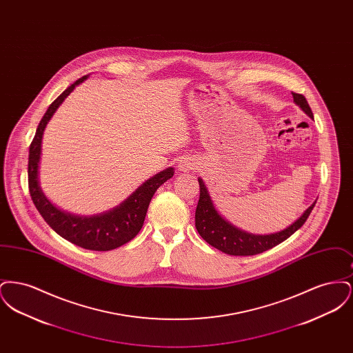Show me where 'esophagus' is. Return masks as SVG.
<instances>
[{"mask_svg":"<svg viewBox=\"0 0 353 353\" xmlns=\"http://www.w3.org/2000/svg\"><path fill=\"white\" fill-rule=\"evenodd\" d=\"M196 167H197V163H196L194 159H192V157H184V159L181 160L180 165H179V169L183 170V172H186V170H193V169H196Z\"/></svg>","mask_w":353,"mask_h":353,"instance_id":"obj_1","label":"esophagus"}]
</instances>
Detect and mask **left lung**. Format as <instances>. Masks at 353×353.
I'll return each mask as SVG.
<instances>
[{"label":"left lung","mask_w":353,"mask_h":353,"mask_svg":"<svg viewBox=\"0 0 353 353\" xmlns=\"http://www.w3.org/2000/svg\"><path fill=\"white\" fill-rule=\"evenodd\" d=\"M295 104L302 110L303 112L314 119V114L301 94L291 92ZM200 184V200L196 209V229L202 238L212 245L229 255H255L259 252H266L274 246L285 241L288 236L294 234L298 229H301L303 223L307 221L310 213L312 212L316 201L314 202L299 219L288 228L278 233L271 234H252L245 230L238 229L229 221L223 219L216 209L213 200L208 192V188L202 179H199Z\"/></svg>","instance_id":"left-lung-1"}]
</instances>
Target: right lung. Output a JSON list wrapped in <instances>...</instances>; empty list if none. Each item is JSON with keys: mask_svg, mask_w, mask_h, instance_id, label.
<instances>
[{"mask_svg": "<svg viewBox=\"0 0 353 353\" xmlns=\"http://www.w3.org/2000/svg\"><path fill=\"white\" fill-rule=\"evenodd\" d=\"M87 78L88 75H84L75 83L68 85V88L51 103L43 118L39 121L29 150V190L37 210L57 234L87 250L108 252L120 248L121 245L130 242L137 235L140 229L143 228L147 210L154 192L159 189L160 185L172 179V176L174 174V169L169 167L156 173L153 177L140 185L134 193L120 205L108 212L99 213L95 216L87 217L71 214L57 208L45 196L39 185V161L45 128L52 118V115L55 114V111L58 110V107L74 91V88L78 84L84 82Z\"/></svg>", "mask_w": 353, "mask_h": 353, "instance_id": "obj_1", "label": "right lung"}]
</instances>
